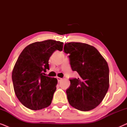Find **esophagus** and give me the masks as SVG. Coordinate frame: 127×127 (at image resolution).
I'll list each match as a JSON object with an SVG mask.
<instances>
[{
    "mask_svg": "<svg viewBox=\"0 0 127 127\" xmlns=\"http://www.w3.org/2000/svg\"><path fill=\"white\" fill-rule=\"evenodd\" d=\"M57 79H58V82H60V81H61L62 80V78H61V77H57Z\"/></svg>",
    "mask_w": 127,
    "mask_h": 127,
    "instance_id": "obj_1",
    "label": "esophagus"
}]
</instances>
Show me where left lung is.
Segmentation results:
<instances>
[{"label": "left lung", "instance_id": "obj_1", "mask_svg": "<svg viewBox=\"0 0 127 127\" xmlns=\"http://www.w3.org/2000/svg\"><path fill=\"white\" fill-rule=\"evenodd\" d=\"M64 51L69 54L72 69L79 74L70 79L66 90L69 103L81 111L95 108L105 98L109 87L108 64L96 48L86 43H65Z\"/></svg>", "mask_w": 127, "mask_h": 127}]
</instances>
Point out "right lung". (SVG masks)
Instances as JSON below:
<instances>
[{
  "label": "right lung",
  "mask_w": 127,
  "mask_h": 127,
  "mask_svg": "<svg viewBox=\"0 0 127 127\" xmlns=\"http://www.w3.org/2000/svg\"><path fill=\"white\" fill-rule=\"evenodd\" d=\"M64 43L54 40L29 44L17 59L12 72L15 95L24 106L33 110L49 106L56 90V78L44 76L48 60L55 50L62 51Z\"/></svg>",
  "instance_id": "obj_1"
}]
</instances>
